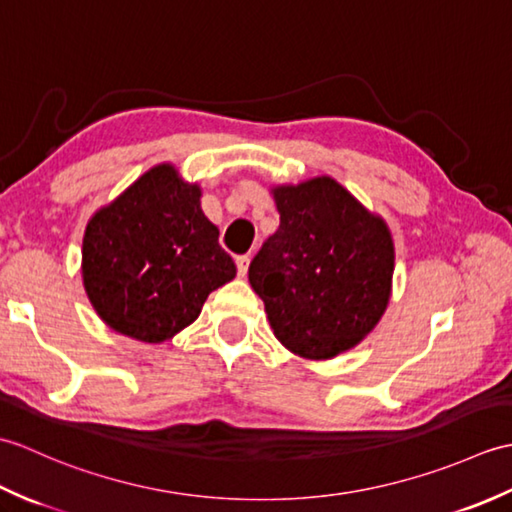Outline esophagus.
I'll return each instance as SVG.
<instances>
[{
  "instance_id": "34e87169",
  "label": "esophagus",
  "mask_w": 512,
  "mask_h": 512,
  "mask_svg": "<svg viewBox=\"0 0 512 512\" xmlns=\"http://www.w3.org/2000/svg\"><path fill=\"white\" fill-rule=\"evenodd\" d=\"M235 264H237V275H239V277H246L250 257H248V255H239V257L235 259Z\"/></svg>"
}]
</instances>
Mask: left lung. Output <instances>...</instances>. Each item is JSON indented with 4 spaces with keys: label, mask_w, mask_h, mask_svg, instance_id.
<instances>
[{
    "label": "left lung",
    "mask_w": 512,
    "mask_h": 512,
    "mask_svg": "<svg viewBox=\"0 0 512 512\" xmlns=\"http://www.w3.org/2000/svg\"><path fill=\"white\" fill-rule=\"evenodd\" d=\"M279 228L259 248L248 281L275 336L292 354L332 358L376 328L394 277V239L330 176L273 189Z\"/></svg>",
    "instance_id": "8db88e82"
}]
</instances>
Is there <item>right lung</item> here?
I'll use <instances>...</instances> for the list:
<instances>
[{"instance_id": "add662e5", "label": "right lung", "mask_w": 512, "mask_h": 512, "mask_svg": "<svg viewBox=\"0 0 512 512\" xmlns=\"http://www.w3.org/2000/svg\"><path fill=\"white\" fill-rule=\"evenodd\" d=\"M198 184L165 162L92 215L83 235V286L118 334L162 343L187 328L213 290L235 277Z\"/></svg>"}]
</instances>
